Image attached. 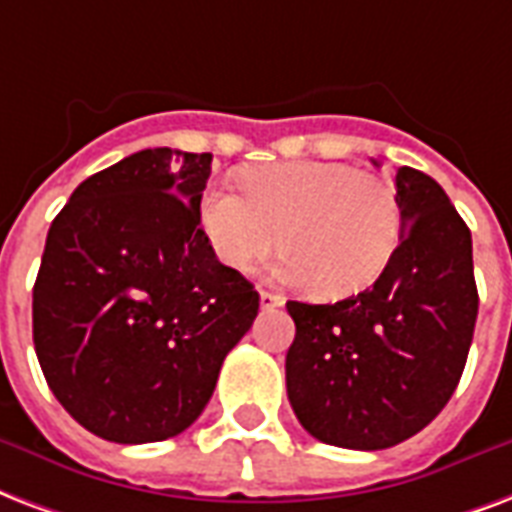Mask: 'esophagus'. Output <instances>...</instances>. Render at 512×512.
I'll list each match as a JSON object with an SVG mask.
<instances>
[{
    "label": "esophagus",
    "mask_w": 512,
    "mask_h": 512,
    "mask_svg": "<svg viewBox=\"0 0 512 512\" xmlns=\"http://www.w3.org/2000/svg\"><path fill=\"white\" fill-rule=\"evenodd\" d=\"M284 306V298L282 295H273V292H260V308L263 311H273V308H282Z\"/></svg>",
    "instance_id": "34e87169"
}]
</instances>
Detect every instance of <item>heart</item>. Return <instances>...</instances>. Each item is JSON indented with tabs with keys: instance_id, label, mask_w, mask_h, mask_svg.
Masks as SVG:
<instances>
[{
	"instance_id": "heart-1",
	"label": "heart",
	"mask_w": 512,
	"mask_h": 512,
	"mask_svg": "<svg viewBox=\"0 0 512 512\" xmlns=\"http://www.w3.org/2000/svg\"><path fill=\"white\" fill-rule=\"evenodd\" d=\"M244 187L247 193L214 185L201 201L212 249L236 271H249L282 241V282L346 298L376 282L403 239L395 187L373 171L287 161L249 169Z\"/></svg>"
}]
</instances>
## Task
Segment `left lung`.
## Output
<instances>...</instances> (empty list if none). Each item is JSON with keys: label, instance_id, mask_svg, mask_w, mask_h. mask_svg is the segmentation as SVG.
Here are the masks:
<instances>
[{"label": "left lung", "instance_id": "1", "mask_svg": "<svg viewBox=\"0 0 512 512\" xmlns=\"http://www.w3.org/2000/svg\"><path fill=\"white\" fill-rule=\"evenodd\" d=\"M403 239L373 287L338 303L290 300L287 397L308 435L381 451L413 438L454 395L478 317L473 239L424 171L395 174Z\"/></svg>", "mask_w": 512, "mask_h": 512}]
</instances>
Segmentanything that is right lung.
I'll list each match as a JSON object with an SVG mask.
<instances>
[{
	"mask_svg": "<svg viewBox=\"0 0 512 512\" xmlns=\"http://www.w3.org/2000/svg\"><path fill=\"white\" fill-rule=\"evenodd\" d=\"M212 152L155 147L77 187L34 282V349L50 392L112 443L193 424L260 295L201 228Z\"/></svg>",
	"mask_w": 512,
	"mask_h": 512,
	"instance_id": "1",
	"label": "right lung"
}]
</instances>
